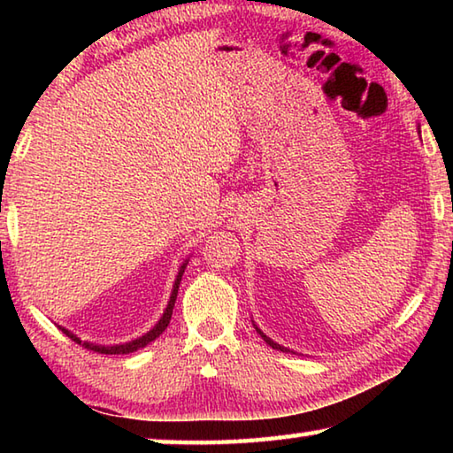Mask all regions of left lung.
<instances>
[{"instance_id":"8db88e82","label":"left lung","mask_w":453,"mask_h":453,"mask_svg":"<svg viewBox=\"0 0 453 453\" xmlns=\"http://www.w3.org/2000/svg\"><path fill=\"white\" fill-rule=\"evenodd\" d=\"M256 332L259 334V335H262L264 337V342L267 343V346H272L273 349H280V351H289L288 348H283V346H280V343H275L273 340H270V337H267L264 332H262V329H259V327H256Z\"/></svg>"}]
</instances>
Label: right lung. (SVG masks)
<instances>
[{
	"label": "right lung",
	"instance_id": "right-lung-1",
	"mask_svg": "<svg viewBox=\"0 0 453 453\" xmlns=\"http://www.w3.org/2000/svg\"><path fill=\"white\" fill-rule=\"evenodd\" d=\"M186 265H188V259H186V262H183L181 267H180L178 278H175L173 289H172V297H170V302H167V308H165V311H164V316L159 318L157 324L153 326L148 334H143L142 337H137V340H132V342H127V343H119V346H96V343L81 342L78 335H73V334L70 332V329H65V327H59V329H61V332H64L67 337H72V340H73L75 343H80V346L88 348V349H91V351H97V354H111V356H116V354H132V351H137L140 348H145L150 342H153V340H156V337L162 335V334L165 332V327L170 326V319H172V313H173V305H175V297H178L180 281H181L183 272H186Z\"/></svg>",
	"mask_w": 453,
	"mask_h": 453
}]
</instances>
